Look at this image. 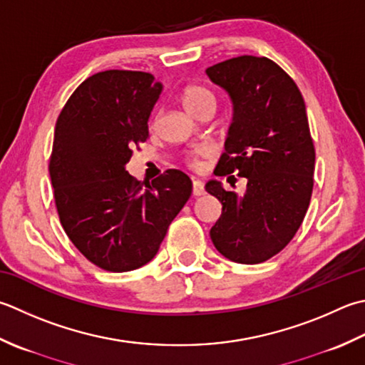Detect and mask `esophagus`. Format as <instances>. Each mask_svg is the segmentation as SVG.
<instances>
[{
    "label": "esophagus",
    "instance_id": "1",
    "mask_svg": "<svg viewBox=\"0 0 365 365\" xmlns=\"http://www.w3.org/2000/svg\"><path fill=\"white\" fill-rule=\"evenodd\" d=\"M205 192L204 183L201 180H192V195L195 196H202Z\"/></svg>",
    "mask_w": 365,
    "mask_h": 365
}]
</instances>
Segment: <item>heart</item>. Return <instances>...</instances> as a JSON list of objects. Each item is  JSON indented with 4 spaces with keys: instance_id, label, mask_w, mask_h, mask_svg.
Wrapping results in <instances>:
<instances>
[{
    "instance_id": "b5f03b06",
    "label": "heart",
    "mask_w": 365,
    "mask_h": 365,
    "mask_svg": "<svg viewBox=\"0 0 365 365\" xmlns=\"http://www.w3.org/2000/svg\"><path fill=\"white\" fill-rule=\"evenodd\" d=\"M183 106L191 115H195L197 110L204 109V107H217V96L215 93L210 91L209 88L205 87H199V85H191L187 90L183 91ZM210 150L207 147H199L196 148L195 152L191 153L190 161L192 168H199L201 164V158L209 155Z\"/></svg>"
}]
</instances>
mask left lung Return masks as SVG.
I'll return each instance as SVG.
<instances>
[{
    "instance_id": "1",
    "label": "left lung",
    "mask_w": 365,
    "mask_h": 365,
    "mask_svg": "<svg viewBox=\"0 0 365 365\" xmlns=\"http://www.w3.org/2000/svg\"><path fill=\"white\" fill-rule=\"evenodd\" d=\"M232 103L217 175L247 178L244 196L209 180L223 212L210 230L218 252L239 264L267 261L294 237L309 209L315 148L294 81L266 56L244 55L205 69Z\"/></svg>"
}]
</instances>
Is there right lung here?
I'll use <instances>...</instances> for the list:
<instances>
[{
    "label": "right lung",
    "mask_w": 365,
    "mask_h": 365,
    "mask_svg": "<svg viewBox=\"0 0 365 365\" xmlns=\"http://www.w3.org/2000/svg\"><path fill=\"white\" fill-rule=\"evenodd\" d=\"M163 83L140 71H103L78 85L55 126L50 178L64 232L85 258L109 272L150 262L192 183L169 169L152 182L126 170L148 138Z\"/></svg>",
    "instance_id": "1"
}]
</instances>
